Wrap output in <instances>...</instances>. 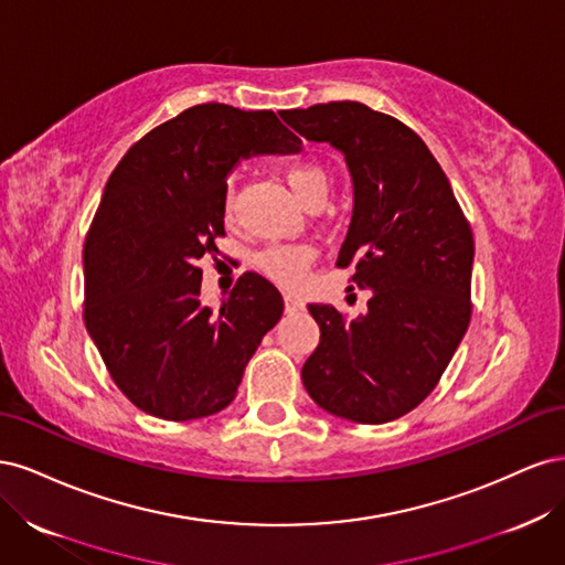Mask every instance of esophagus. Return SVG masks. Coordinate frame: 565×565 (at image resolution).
Wrapping results in <instances>:
<instances>
[{"mask_svg": "<svg viewBox=\"0 0 565 565\" xmlns=\"http://www.w3.org/2000/svg\"><path fill=\"white\" fill-rule=\"evenodd\" d=\"M303 309V301L295 295H285V311L287 313H299Z\"/></svg>", "mask_w": 565, "mask_h": 565, "instance_id": "34e87169", "label": "esophagus"}]
</instances>
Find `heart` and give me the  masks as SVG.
<instances>
[{
  "label": "heart",
  "instance_id": "b5f03b06",
  "mask_svg": "<svg viewBox=\"0 0 565 565\" xmlns=\"http://www.w3.org/2000/svg\"><path fill=\"white\" fill-rule=\"evenodd\" d=\"M287 183L292 188V193L303 202L311 193L320 191V188H328V174L316 164H292L287 169ZM224 216L226 221L233 218V195H226ZM311 256L313 252L306 245H270L256 254L254 264L270 280L292 287L303 278L306 268L311 264Z\"/></svg>",
  "mask_w": 565,
  "mask_h": 565
}]
</instances>
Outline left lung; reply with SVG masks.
I'll return each instance as SVG.
<instances>
[{
  "instance_id": "8db88e82",
  "label": "left lung",
  "mask_w": 565,
  "mask_h": 565,
  "mask_svg": "<svg viewBox=\"0 0 565 565\" xmlns=\"http://www.w3.org/2000/svg\"><path fill=\"white\" fill-rule=\"evenodd\" d=\"M306 141L347 160L353 214L337 266L370 289L347 320L309 303L320 344L301 367L309 396L334 417L384 424L415 409L467 334L473 235L448 177L419 136L358 100L282 110Z\"/></svg>"
}]
</instances>
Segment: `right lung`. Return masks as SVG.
<instances>
[{
    "label": "right lung",
    "instance_id": "right-lung-1",
    "mask_svg": "<svg viewBox=\"0 0 565 565\" xmlns=\"http://www.w3.org/2000/svg\"><path fill=\"white\" fill-rule=\"evenodd\" d=\"M299 150L273 110L202 104L148 131L115 167L82 254L84 324L143 413L188 422L233 403L285 303L276 285L245 273L218 311L202 306L198 262L226 235L235 164Z\"/></svg>",
    "mask_w": 565,
    "mask_h": 565
}]
</instances>
